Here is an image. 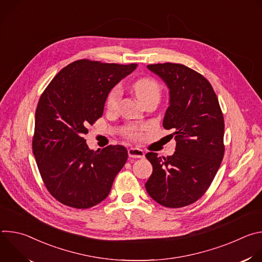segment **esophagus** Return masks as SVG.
Returning <instances> with one entry per match:
<instances>
[{
	"label": "esophagus",
	"instance_id": "34e87169",
	"mask_svg": "<svg viewBox=\"0 0 262 262\" xmlns=\"http://www.w3.org/2000/svg\"><path fill=\"white\" fill-rule=\"evenodd\" d=\"M128 157L135 158V159H143L145 158V152L140 148H129L128 150Z\"/></svg>",
	"mask_w": 262,
	"mask_h": 262
}]
</instances>
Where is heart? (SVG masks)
<instances>
[{
	"label": "heart",
	"mask_w": 262,
	"mask_h": 262,
	"mask_svg": "<svg viewBox=\"0 0 262 262\" xmlns=\"http://www.w3.org/2000/svg\"><path fill=\"white\" fill-rule=\"evenodd\" d=\"M133 89L138 96V98L144 102L149 98H158L160 99L161 96V86L160 84L152 78L143 77L137 79L133 83ZM122 95V90L119 85L114 86L110 90L105 98V106L107 110L113 111L118 106ZM144 127H137V126H128L124 130V135L132 140H138L142 137V132Z\"/></svg>",
	"instance_id": "b5f03b06"
}]
</instances>
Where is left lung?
Masks as SVG:
<instances>
[{"instance_id": "8db88e82", "label": "left lung", "mask_w": 262, "mask_h": 262, "mask_svg": "<svg viewBox=\"0 0 262 262\" xmlns=\"http://www.w3.org/2000/svg\"><path fill=\"white\" fill-rule=\"evenodd\" d=\"M169 88L163 121L173 129V156L148 152L152 174L145 188L159 204L179 208L200 199L212 182L224 157V117L210 83L197 71L176 63L147 65Z\"/></svg>"}]
</instances>
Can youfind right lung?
I'll use <instances>...</instances> for the list:
<instances>
[{"instance_id":"right-lung-1","label":"right lung","mask_w":262,"mask_h":262,"mask_svg":"<svg viewBox=\"0 0 262 262\" xmlns=\"http://www.w3.org/2000/svg\"><path fill=\"white\" fill-rule=\"evenodd\" d=\"M136 67L135 63L74 61L41 94L35 113L33 154L48 191L62 204L86 209L100 203L123 168L125 147L90 150L84 135L102 116L110 90Z\"/></svg>"}]
</instances>
